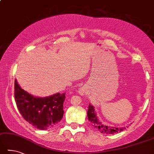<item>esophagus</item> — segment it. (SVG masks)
I'll use <instances>...</instances> for the list:
<instances>
[{
    "label": "esophagus",
    "instance_id": "esophagus-1",
    "mask_svg": "<svg viewBox=\"0 0 154 154\" xmlns=\"http://www.w3.org/2000/svg\"><path fill=\"white\" fill-rule=\"evenodd\" d=\"M80 93L82 94H84V91H83V90H82V89H81V90H80Z\"/></svg>",
    "mask_w": 154,
    "mask_h": 154
}]
</instances>
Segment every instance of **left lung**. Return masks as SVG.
I'll return each instance as SVG.
<instances>
[{"label": "left lung", "mask_w": 154, "mask_h": 154, "mask_svg": "<svg viewBox=\"0 0 154 154\" xmlns=\"http://www.w3.org/2000/svg\"><path fill=\"white\" fill-rule=\"evenodd\" d=\"M87 116H88V121L91 123L92 125L97 129L100 133H106V134H113V133L121 132L125 129V127H119H119H111L101 123L97 117L94 107L91 104H89L88 105Z\"/></svg>", "instance_id": "8db88e82"}]
</instances>
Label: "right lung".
<instances>
[{"label": "right lung", "instance_id": "obj_1", "mask_svg": "<svg viewBox=\"0 0 154 154\" xmlns=\"http://www.w3.org/2000/svg\"><path fill=\"white\" fill-rule=\"evenodd\" d=\"M14 96L22 117L37 129L52 128L63 118L65 93H57L45 98L35 97L23 90L15 80Z\"/></svg>", "mask_w": 154, "mask_h": 154}]
</instances>
